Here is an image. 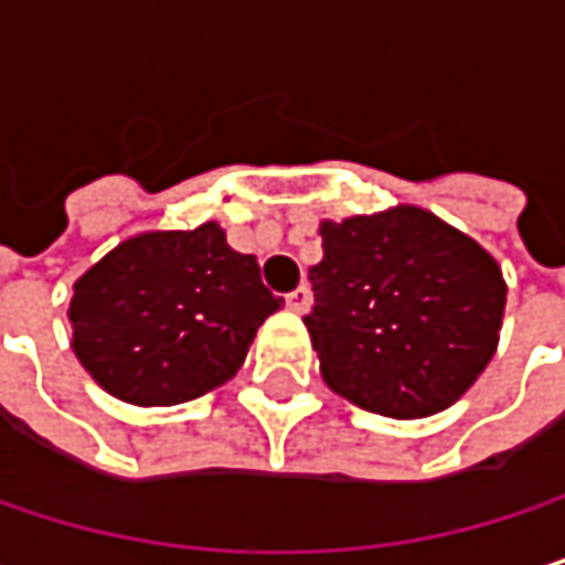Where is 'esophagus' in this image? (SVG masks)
<instances>
[{
	"label": "esophagus",
	"instance_id": "34e87169",
	"mask_svg": "<svg viewBox=\"0 0 565 565\" xmlns=\"http://www.w3.org/2000/svg\"><path fill=\"white\" fill-rule=\"evenodd\" d=\"M310 300H313V290H310L307 284H300V287H294V290L287 294V307H290L294 313H307V310H310Z\"/></svg>",
	"mask_w": 565,
	"mask_h": 565
}]
</instances>
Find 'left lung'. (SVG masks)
Listing matches in <instances>:
<instances>
[{
  "label": "left lung",
  "instance_id": "1",
  "mask_svg": "<svg viewBox=\"0 0 565 565\" xmlns=\"http://www.w3.org/2000/svg\"><path fill=\"white\" fill-rule=\"evenodd\" d=\"M303 317L333 393L390 418L448 408L498 350V262L441 218L398 205L323 222Z\"/></svg>",
  "mask_w": 565,
  "mask_h": 565
}]
</instances>
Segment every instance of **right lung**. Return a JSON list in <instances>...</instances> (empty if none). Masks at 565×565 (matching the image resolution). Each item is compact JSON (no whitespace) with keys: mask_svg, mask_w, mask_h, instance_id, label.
I'll use <instances>...</instances> for the list:
<instances>
[{"mask_svg":"<svg viewBox=\"0 0 565 565\" xmlns=\"http://www.w3.org/2000/svg\"><path fill=\"white\" fill-rule=\"evenodd\" d=\"M281 303L255 255L228 248L215 222L147 232L74 284L71 347L110 395L179 405L228 383Z\"/></svg>","mask_w":565,"mask_h":565,"instance_id":"1","label":"right lung"}]
</instances>
